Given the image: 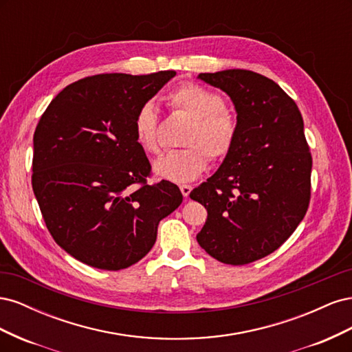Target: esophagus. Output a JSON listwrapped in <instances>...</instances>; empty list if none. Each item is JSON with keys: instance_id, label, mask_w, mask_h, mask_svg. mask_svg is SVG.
<instances>
[{"instance_id": "obj_1", "label": "esophagus", "mask_w": 352, "mask_h": 352, "mask_svg": "<svg viewBox=\"0 0 352 352\" xmlns=\"http://www.w3.org/2000/svg\"><path fill=\"white\" fill-rule=\"evenodd\" d=\"M179 188H180V192H182V195L185 198H188L189 194H190V190H192V186H190V185H180Z\"/></svg>"}]
</instances>
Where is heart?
Segmentation results:
<instances>
[{
	"label": "heart",
	"mask_w": 352,
	"mask_h": 352,
	"mask_svg": "<svg viewBox=\"0 0 352 352\" xmlns=\"http://www.w3.org/2000/svg\"><path fill=\"white\" fill-rule=\"evenodd\" d=\"M166 102L182 111L189 126L184 150L166 154L154 163V173L170 182L185 184L204 172L211 160L225 158L235 144L238 119L216 91L197 83H182L166 95ZM133 135L138 146L146 154L160 153L158 113L154 104L145 102L133 117Z\"/></svg>",
	"instance_id": "1"
}]
</instances>
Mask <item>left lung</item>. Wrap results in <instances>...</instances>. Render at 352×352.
<instances>
[{"mask_svg": "<svg viewBox=\"0 0 352 352\" xmlns=\"http://www.w3.org/2000/svg\"><path fill=\"white\" fill-rule=\"evenodd\" d=\"M198 78L229 95L238 135L217 172L189 194L208 212L197 241L212 258L243 265L278 250L310 204L313 160L302 116L260 73L229 69Z\"/></svg>", "mask_w": 352, "mask_h": 352, "instance_id": "left-lung-1", "label": "left lung"}]
</instances>
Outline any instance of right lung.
I'll use <instances>...</instances> for the list:
<instances>
[{
	"label": "right lung",
	"mask_w": 352,
	"mask_h": 352,
	"mask_svg": "<svg viewBox=\"0 0 352 352\" xmlns=\"http://www.w3.org/2000/svg\"><path fill=\"white\" fill-rule=\"evenodd\" d=\"M176 72L105 73L70 83L35 129L32 188L51 236L76 260L122 270L144 258L158 223L182 204L168 182L148 185L151 164L133 117Z\"/></svg>",
	"instance_id": "1"
}]
</instances>
